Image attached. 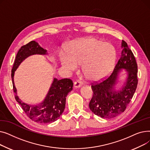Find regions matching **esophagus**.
<instances>
[{"label":"esophagus","instance_id":"34e87169","mask_svg":"<svg viewBox=\"0 0 150 150\" xmlns=\"http://www.w3.org/2000/svg\"><path fill=\"white\" fill-rule=\"evenodd\" d=\"M83 84V83L80 81H76L74 83V88H80V86H81Z\"/></svg>","mask_w":150,"mask_h":150}]
</instances>
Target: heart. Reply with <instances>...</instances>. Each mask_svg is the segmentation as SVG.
I'll return each instance as SVG.
<instances>
[{"label":"heart","mask_w":150,"mask_h":150,"mask_svg":"<svg viewBox=\"0 0 150 150\" xmlns=\"http://www.w3.org/2000/svg\"><path fill=\"white\" fill-rule=\"evenodd\" d=\"M62 66L74 72L82 64L83 72L92 81H99L113 69L116 59L114 47L96 38L76 39L69 45V50L59 52Z\"/></svg>","instance_id":"1"}]
</instances>
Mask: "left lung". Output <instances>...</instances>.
<instances>
[{
  "mask_svg": "<svg viewBox=\"0 0 150 150\" xmlns=\"http://www.w3.org/2000/svg\"><path fill=\"white\" fill-rule=\"evenodd\" d=\"M122 48L121 57L111 74L105 80L99 83L96 82L91 86L93 93L89 105V108L96 115L104 119H112L123 112L137 86V64L136 58L127 43L123 40ZM122 68L126 70L128 76L121 90L116 91L113 86Z\"/></svg>",
  "mask_w": 150,
  "mask_h": 150,
  "instance_id": "obj_1",
  "label": "left lung"
}]
</instances>
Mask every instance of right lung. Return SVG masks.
<instances>
[{"label": "right lung", "mask_w": 150, "mask_h": 150, "mask_svg": "<svg viewBox=\"0 0 150 150\" xmlns=\"http://www.w3.org/2000/svg\"><path fill=\"white\" fill-rule=\"evenodd\" d=\"M46 54L47 50L35 41L23 45L19 50L11 70V78L15 99L31 120L41 123H49L57 120L64 111L66 97L73 89L74 83L69 78L58 80L54 78L48 93L42 103L30 105L23 103L17 96L14 83V72L25 58L33 54Z\"/></svg>", "instance_id": "obj_1"}]
</instances>
